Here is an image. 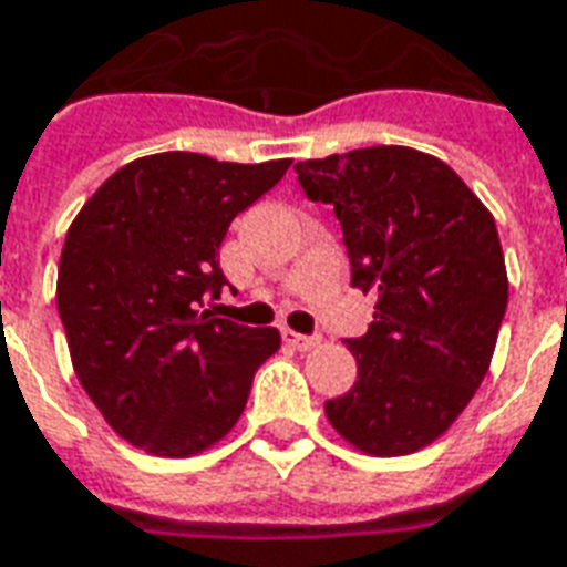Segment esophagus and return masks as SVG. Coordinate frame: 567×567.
Here are the masks:
<instances>
[{
  "mask_svg": "<svg viewBox=\"0 0 567 567\" xmlns=\"http://www.w3.org/2000/svg\"><path fill=\"white\" fill-rule=\"evenodd\" d=\"M282 337L288 346H295L297 351H312V348L321 346V337H303V333H295V330H282Z\"/></svg>",
  "mask_w": 567,
  "mask_h": 567,
  "instance_id": "34e87169",
  "label": "esophagus"
}]
</instances>
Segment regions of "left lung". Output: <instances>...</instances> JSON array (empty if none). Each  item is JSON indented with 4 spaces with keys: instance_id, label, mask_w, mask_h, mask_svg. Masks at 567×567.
<instances>
[{
    "instance_id": "left-lung-1",
    "label": "left lung",
    "mask_w": 567,
    "mask_h": 567,
    "mask_svg": "<svg viewBox=\"0 0 567 567\" xmlns=\"http://www.w3.org/2000/svg\"><path fill=\"white\" fill-rule=\"evenodd\" d=\"M306 198L342 225L351 285L375 295L354 388L324 402L346 442L375 456L414 454L481 388L507 309L496 221L435 155L367 146L297 162Z\"/></svg>"
}]
</instances>
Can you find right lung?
<instances>
[{
	"instance_id": "add662e5",
	"label": "right lung",
	"mask_w": 567,
	"mask_h": 567,
	"mask_svg": "<svg viewBox=\"0 0 567 567\" xmlns=\"http://www.w3.org/2000/svg\"><path fill=\"white\" fill-rule=\"evenodd\" d=\"M288 158L237 165L200 153L134 158L71 221L56 309L74 372L134 447L192 456L240 421L251 379L279 351L276 327L200 309L228 285L219 246Z\"/></svg>"
}]
</instances>
